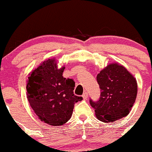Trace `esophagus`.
<instances>
[{
    "label": "esophagus",
    "instance_id": "34e87169",
    "mask_svg": "<svg viewBox=\"0 0 152 152\" xmlns=\"http://www.w3.org/2000/svg\"><path fill=\"white\" fill-rule=\"evenodd\" d=\"M87 97H88V93H87V92H85V93H83V95H82V98H83L84 99H87Z\"/></svg>",
    "mask_w": 152,
    "mask_h": 152
}]
</instances>
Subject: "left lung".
<instances>
[{
    "label": "left lung",
    "mask_w": 152,
    "mask_h": 152,
    "mask_svg": "<svg viewBox=\"0 0 152 152\" xmlns=\"http://www.w3.org/2000/svg\"><path fill=\"white\" fill-rule=\"evenodd\" d=\"M101 89L98 102L90 101L99 121L114 122L125 117L135 102L137 83L134 76L124 65L110 63L97 75Z\"/></svg>",
    "instance_id": "left-lung-1"
}]
</instances>
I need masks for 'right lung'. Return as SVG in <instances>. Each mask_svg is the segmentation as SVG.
Here are the masks:
<instances>
[{
	"mask_svg": "<svg viewBox=\"0 0 152 152\" xmlns=\"http://www.w3.org/2000/svg\"><path fill=\"white\" fill-rule=\"evenodd\" d=\"M65 66L58 67L55 58L41 62L28 74L27 99L41 121L50 126H62L73 114L75 103L82 100L75 96V82L62 76Z\"/></svg>",
	"mask_w": 152,
	"mask_h": 152,
	"instance_id": "1",
	"label": "right lung"
}]
</instances>
